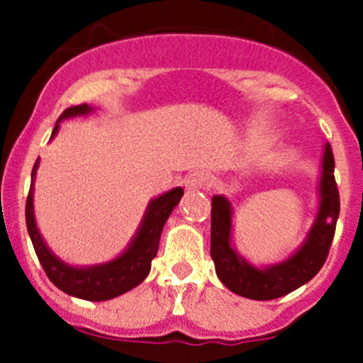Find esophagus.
Segmentation results:
<instances>
[{
  "label": "esophagus",
  "mask_w": 363,
  "mask_h": 363,
  "mask_svg": "<svg viewBox=\"0 0 363 363\" xmlns=\"http://www.w3.org/2000/svg\"><path fill=\"white\" fill-rule=\"evenodd\" d=\"M184 186L188 191H199V189L211 186V181H208V175L203 174V172H193V174H189L186 177Z\"/></svg>",
  "instance_id": "esophagus-1"
}]
</instances>
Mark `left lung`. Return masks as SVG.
Returning a JSON list of instances; mask_svg holds the SVG:
<instances>
[{
  "label": "left lung",
  "mask_w": 363,
  "mask_h": 363,
  "mask_svg": "<svg viewBox=\"0 0 363 363\" xmlns=\"http://www.w3.org/2000/svg\"><path fill=\"white\" fill-rule=\"evenodd\" d=\"M334 164L330 144H325L318 186L320 203L313 226L294 255L270 265L256 267L239 255L232 242V203L223 195L212 196L211 256L219 281L230 291L251 300L279 298L309 283L320 272L334 240L340 208Z\"/></svg>",
  "instance_id": "left-lung-1"
}]
</instances>
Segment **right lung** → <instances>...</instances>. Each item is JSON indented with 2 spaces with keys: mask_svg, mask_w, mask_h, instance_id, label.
Listing matches in <instances>:
<instances>
[{
  "mask_svg": "<svg viewBox=\"0 0 363 363\" xmlns=\"http://www.w3.org/2000/svg\"><path fill=\"white\" fill-rule=\"evenodd\" d=\"M91 112H93V107H89L87 104L67 108L57 119L50 138L56 137V133L60 131L61 121L77 116H87ZM38 164L40 158L36 160L31 172V188H29L28 200H26V225H28V233L31 237L33 247H35L36 256H38L47 277L65 294L77 296V298L91 300V302H104V300L116 298V296L138 286L151 270V262L158 252L160 237L164 223L184 195V189L174 188L149 202L133 239L130 240L126 250L117 258L105 263H96V265L77 267L69 265L60 256L54 255L43 240L38 226H36L35 205H33L35 186L33 184H35Z\"/></svg>",
  "mask_w": 363,
  "mask_h": 363,
  "instance_id": "1",
  "label": "right lung"
}]
</instances>
